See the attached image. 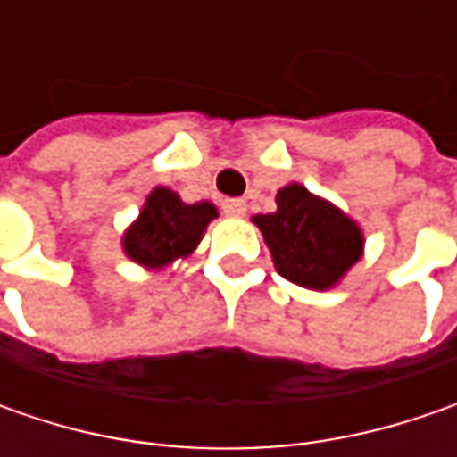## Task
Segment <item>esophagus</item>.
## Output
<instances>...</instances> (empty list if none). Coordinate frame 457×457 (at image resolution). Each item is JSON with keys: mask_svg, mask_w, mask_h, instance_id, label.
Returning <instances> with one entry per match:
<instances>
[{"mask_svg": "<svg viewBox=\"0 0 457 457\" xmlns=\"http://www.w3.org/2000/svg\"><path fill=\"white\" fill-rule=\"evenodd\" d=\"M223 213L231 216V219H241V216L246 213V201H241V198H228V201H223Z\"/></svg>", "mask_w": 457, "mask_h": 457, "instance_id": "esophagus-1", "label": "esophagus"}]
</instances>
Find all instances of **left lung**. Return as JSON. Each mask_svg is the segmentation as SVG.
Wrapping results in <instances>:
<instances>
[{"label":"left lung","instance_id":"left-lung-1","mask_svg":"<svg viewBox=\"0 0 457 457\" xmlns=\"http://www.w3.org/2000/svg\"><path fill=\"white\" fill-rule=\"evenodd\" d=\"M285 279L307 290H330L363 254V234L333 203L297 183L277 193V211L254 216Z\"/></svg>","mask_w":457,"mask_h":457}]
</instances>
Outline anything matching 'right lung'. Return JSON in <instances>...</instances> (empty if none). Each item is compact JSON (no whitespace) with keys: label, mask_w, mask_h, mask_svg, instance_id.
<instances>
[{"label":"right lung","mask_w":457,"mask_h":457,"mask_svg":"<svg viewBox=\"0 0 457 457\" xmlns=\"http://www.w3.org/2000/svg\"><path fill=\"white\" fill-rule=\"evenodd\" d=\"M219 216L208 201L183 203L170 187H154L139 219L121 238L124 254L147 270H162L175 259H185L201 244L205 226Z\"/></svg>","instance_id":"1"}]
</instances>
